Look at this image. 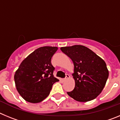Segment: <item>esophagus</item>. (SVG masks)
Segmentation results:
<instances>
[{
    "mask_svg": "<svg viewBox=\"0 0 120 120\" xmlns=\"http://www.w3.org/2000/svg\"><path fill=\"white\" fill-rule=\"evenodd\" d=\"M70 78V76L69 75H68V74H67L66 76H65V78L63 80V81H66V80H67L68 79H69Z\"/></svg>",
    "mask_w": 120,
    "mask_h": 120,
    "instance_id": "1",
    "label": "esophagus"
}]
</instances>
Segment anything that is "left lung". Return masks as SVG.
I'll list each match as a JSON object with an SVG mask.
<instances>
[{
	"label": "left lung",
	"mask_w": 120,
	"mask_h": 120,
	"mask_svg": "<svg viewBox=\"0 0 120 120\" xmlns=\"http://www.w3.org/2000/svg\"><path fill=\"white\" fill-rule=\"evenodd\" d=\"M72 60L75 81L74 90L67 92L70 97L80 102L96 98L103 90L109 76L105 62L94 52L82 45L61 47Z\"/></svg>",
	"instance_id": "obj_1"
}]
</instances>
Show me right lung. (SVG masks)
Listing matches in <instances>:
<instances>
[{
  "mask_svg": "<svg viewBox=\"0 0 120 120\" xmlns=\"http://www.w3.org/2000/svg\"><path fill=\"white\" fill-rule=\"evenodd\" d=\"M57 47L44 46L29 55L20 64L14 75L17 90L22 98L32 103L42 101L49 95L57 78L51 59Z\"/></svg>",
  "mask_w": 120,
  "mask_h": 120,
  "instance_id": "add662e5",
  "label": "right lung"
}]
</instances>
